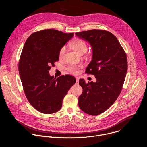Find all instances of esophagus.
Here are the masks:
<instances>
[{
    "mask_svg": "<svg viewBox=\"0 0 147 147\" xmlns=\"http://www.w3.org/2000/svg\"><path fill=\"white\" fill-rule=\"evenodd\" d=\"M76 81H77V82H78V81H79V77H76Z\"/></svg>",
    "mask_w": 147,
    "mask_h": 147,
    "instance_id": "obj_1",
    "label": "esophagus"
}]
</instances>
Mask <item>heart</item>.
Returning a JSON list of instances; mask_svg holds the SVG:
<instances>
[{
	"mask_svg": "<svg viewBox=\"0 0 147 147\" xmlns=\"http://www.w3.org/2000/svg\"><path fill=\"white\" fill-rule=\"evenodd\" d=\"M71 47L77 52L79 54H83L85 53L87 50V45L84 40H83L79 38H75L71 40L70 42ZM65 52V47H62L59 51V57H62L63 56ZM81 65H69L67 69V70L72 74H77L78 73V70L82 67Z\"/></svg>",
	"mask_w": 147,
	"mask_h": 147,
	"instance_id": "1",
	"label": "heart"
}]
</instances>
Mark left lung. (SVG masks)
<instances>
[{
  "mask_svg": "<svg viewBox=\"0 0 147 147\" xmlns=\"http://www.w3.org/2000/svg\"><path fill=\"white\" fill-rule=\"evenodd\" d=\"M76 35L92 47V58L86 73L96 79L88 83L80 79L83 92L78 106L84 112L96 116L111 107L121 92L127 71L126 53L117 38L108 31L90 30Z\"/></svg>",
  "mask_w": 147,
  "mask_h": 147,
  "instance_id": "obj_1",
  "label": "left lung"
}]
</instances>
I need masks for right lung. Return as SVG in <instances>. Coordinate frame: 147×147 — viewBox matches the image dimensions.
Listing matches in <instances>:
<instances>
[{"instance_id":"add662e5","label":"right lung","mask_w":147,"mask_h":147,"mask_svg":"<svg viewBox=\"0 0 147 147\" xmlns=\"http://www.w3.org/2000/svg\"><path fill=\"white\" fill-rule=\"evenodd\" d=\"M74 35L47 29L32 33L25 42L19 60V74L27 99L41 113L59 111L64 97L76 82L70 75L56 78L49 73L59 60L60 49Z\"/></svg>"}]
</instances>
